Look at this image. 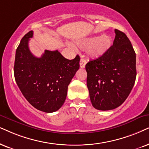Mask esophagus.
Masks as SVG:
<instances>
[{
	"label": "esophagus",
	"mask_w": 149,
	"mask_h": 149,
	"mask_svg": "<svg viewBox=\"0 0 149 149\" xmlns=\"http://www.w3.org/2000/svg\"><path fill=\"white\" fill-rule=\"evenodd\" d=\"M86 60L84 59V58H81L80 61V68H84L86 65Z\"/></svg>",
	"instance_id": "1"
}]
</instances>
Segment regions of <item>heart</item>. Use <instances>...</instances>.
<instances>
[{"label": "heart", "mask_w": 149, "mask_h": 149, "mask_svg": "<svg viewBox=\"0 0 149 149\" xmlns=\"http://www.w3.org/2000/svg\"><path fill=\"white\" fill-rule=\"evenodd\" d=\"M112 38L109 35L103 34L100 36L86 38L78 42V47L87 50L88 55L93 58L100 57L106 53L112 45Z\"/></svg>", "instance_id": "b5f03b06"}]
</instances>
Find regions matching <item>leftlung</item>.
Masks as SVG:
<instances>
[{"label": "left lung", "instance_id": "left-lung-1", "mask_svg": "<svg viewBox=\"0 0 149 149\" xmlns=\"http://www.w3.org/2000/svg\"><path fill=\"white\" fill-rule=\"evenodd\" d=\"M113 44L104 55L86 65L91 104L101 111L114 109L126 100L136 78V56L127 35L115 29Z\"/></svg>", "mask_w": 149, "mask_h": 149}]
</instances>
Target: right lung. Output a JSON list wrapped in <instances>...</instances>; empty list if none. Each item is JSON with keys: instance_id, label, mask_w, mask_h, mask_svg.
I'll list each match as a JSON object with an SVG mask.
<instances>
[{"instance_id": "1", "label": "right lung", "mask_w": 149, "mask_h": 149, "mask_svg": "<svg viewBox=\"0 0 149 149\" xmlns=\"http://www.w3.org/2000/svg\"><path fill=\"white\" fill-rule=\"evenodd\" d=\"M32 37L33 31L26 33L17 48L15 80L33 107L45 113L55 112L65 102L69 84L80 67V57L68 60L58 50H45L40 58L36 57L28 45Z\"/></svg>"}]
</instances>
